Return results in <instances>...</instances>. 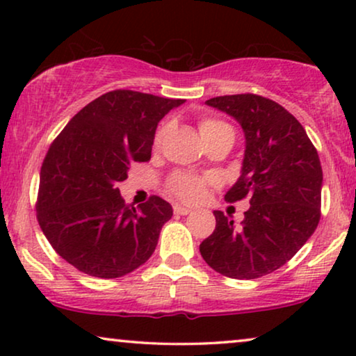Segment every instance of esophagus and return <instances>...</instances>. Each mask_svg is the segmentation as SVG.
<instances>
[{
    "mask_svg": "<svg viewBox=\"0 0 356 356\" xmlns=\"http://www.w3.org/2000/svg\"><path fill=\"white\" fill-rule=\"evenodd\" d=\"M173 212L178 213V216H188V213L191 212V209L186 206H181V204H177V206L173 207Z\"/></svg>",
    "mask_w": 356,
    "mask_h": 356,
    "instance_id": "obj_1",
    "label": "esophagus"
}]
</instances>
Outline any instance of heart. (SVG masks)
Returning a JSON list of instances; mask_svg holds the SVG:
<instances>
[{
    "mask_svg": "<svg viewBox=\"0 0 356 356\" xmlns=\"http://www.w3.org/2000/svg\"><path fill=\"white\" fill-rule=\"evenodd\" d=\"M225 128H230V126L216 118H204L199 121V133H201L202 138H206V136H211L213 133H217V131L225 129ZM162 133L163 131H160L157 134V140H160V138H162ZM213 181H216L213 177H197V175H193V173L178 172L172 175V178H170L168 189L175 194V196L183 199V201L194 202L202 196L204 189H206L207 184Z\"/></svg>",
    "mask_w": 356,
    "mask_h": 356,
    "instance_id": "1",
    "label": "heart"
}]
</instances>
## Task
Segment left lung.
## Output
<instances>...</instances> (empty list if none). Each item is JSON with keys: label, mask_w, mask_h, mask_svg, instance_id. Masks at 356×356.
<instances>
[{"label": "left lung", "mask_w": 356, "mask_h": 356, "mask_svg": "<svg viewBox=\"0 0 356 356\" xmlns=\"http://www.w3.org/2000/svg\"><path fill=\"white\" fill-rule=\"evenodd\" d=\"M209 106L235 118L245 133V157L228 202L250 197L241 225L216 211V230L199 246L218 274L257 279L290 261L321 218L323 168L300 121L274 100L254 94L213 97Z\"/></svg>", "instance_id": "8db88e82"}]
</instances>
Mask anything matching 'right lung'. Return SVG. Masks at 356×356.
Listing matches in <instances>:
<instances>
[{
	"label": "right lung",
	"instance_id": "obj_1",
	"mask_svg": "<svg viewBox=\"0 0 356 356\" xmlns=\"http://www.w3.org/2000/svg\"><path fill=\"white\" fill-rule=\"evenodd\" d=\"M184 100L111 90L86 105L53 140L40 170L37 218L47 240L77 270L123 277L152 256L173 209L152 196L136 209L116 184L147 162L159 121Z\"/></svg>",
	"mask_w": 356,
	"mask_h": 356
}]
</instances>
